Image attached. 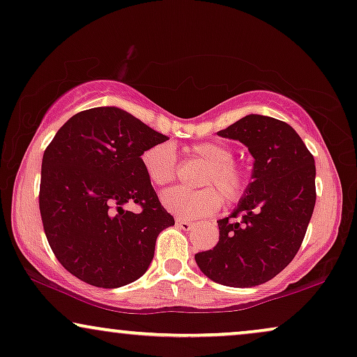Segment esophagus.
I'll list each match as a JSON object with an SVG mask.
<instances>
[{
  "label": "esophagus",
  "instance_id": "obj_1",
  "mask_svg": "<svg viewBox=\"0 0 357 357\" xmlns=\"http://www.w3.org/2000/svg\"><path fill=\"white\" fill-rule=\"evenodd\" d=\"M175 225L178 226L180 229H183V231H190L193 228V223L192 221H187V220H180V218H177V221H175Z\"/></svg>",
  "mask_w": 357,
  "mask_h": 357
}]
</instances>
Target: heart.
<instances>
[{
  "instance_id": "1",
  "label": "heart",
  "mask_w": 357,
  "mask_h": 357,
  "mask_svg": "<svg viewBox=\"0 0 357 357\" xmlns=\"http://www.w3.org/2000/svg\"><path fill=\"white\" fill-rule=\"evenodd\" d=\"M190 152L206 162L200 185L211 187L188 192L183 188H172L162 195V203L180 218L195 220L213 215L221 206V192L228 203L238 202L246 190V177L233 164L234 154L228 146L221 142H198L190 147ZM142 165L147 178L157 187L172 183L177 172V154L172 144L162 142L147 149L142 154ZM215 188L213 189L212 187Z\"/></svg>"
}]
</instances>
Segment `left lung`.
<instances>
[{
  "mask_svg": "<svg viewBox=\"0 0 357 357\" xmlns=\"http://www.w3.org/2000/svg\"><path fill=\"white\" fill-rule=\"evenodd\" d=\"M218 136L248 147L252 182L218 221V244L195 261L216 284L256 287L284 271L302 246L317 200L314 159L290 124L262 114H248Z\"/></svg>",
  "mask_w": 357,
  "mask_h": 357,
  "instance_id": "1",
  "label": "left lung"
}]
</instances>
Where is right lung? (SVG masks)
<instances>
[{
	"label": "right lung",
	"mask_w": 357,
	"mask_h": 357,
	"mask_svg": "<svg viewBox=\"0 0 357 357\" xmlns=\"http://www.w3.org/2000/svg\"><path fill=\"white\" fill-rule=\"evenodd\" d=\"M167 139L116 106L80 111L54 136L43 157L40 218L55 257L77 279L116 289L149 269L157 236L175 221L141 155ZM128 201L143 211H124Z\"/></svg>",
	"instance_id": "obj_1"
}]
</instances>
